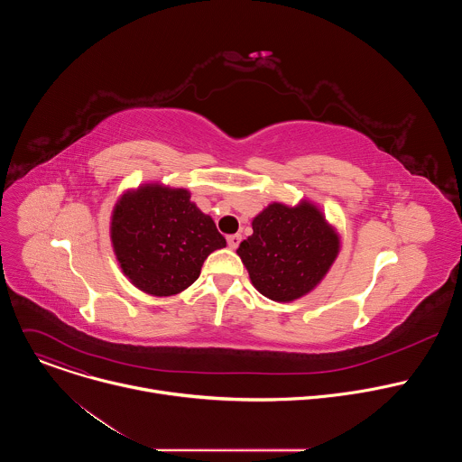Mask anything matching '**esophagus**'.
I'll use <instances>...</instances> for the list:
<instances>
[{"mask_svg": "<svg viewBox=\"0 0 462 462\" xmlns=\"http://www.w3.org/2000/svg\"><path fill=\"white\" fill-rule=\"evenodd\" d=\"M226 241H228V246L236 250L239 246V243H241V236L239 234H232V236L226 237Z\"/></svg>", "mask_w": 462, "mask_h": 462, "instance_id": "34e87169", "label": "esophagus"}]
</instances>
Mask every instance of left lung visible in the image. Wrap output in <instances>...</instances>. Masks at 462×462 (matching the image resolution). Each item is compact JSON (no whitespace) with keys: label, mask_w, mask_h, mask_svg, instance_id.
I'll return each instance as SVG.
<instances>
[{"label":"left lung","mask_w":462,"mask_h":462,"mask_svg":"<svg viewBox=\"0 0 462 462\" xmlns=\"http://www.w3.org/2000/svg\"><path fill=\"white\" fill-rule=\"evenodd\" d=\"M252 230L237 254L252 285L274 301H292L312 291L340 248L338 236L310 203L269 205L254 217Z\"/></svg>","instance_id":"obj_1"}]
</instances>
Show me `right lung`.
Instances as JSON below:
<instances>
[{"instance_id": "right-lung-1", "label": "right lung", "mask_w": 462, "mask_h": 462, "mask_svg": "<svg viewBox=\"0 0 462 462\" xmlns=\"http://www.w3.org/2000/svg\"><path fill=\"white\" fill-rule=\"evenodd\" d=\"M111 241L124 274L141 291L171 296L201 274L205 259L226 239L188 189L159 184L124 193L113 210Z\"/></svg>"}]
</instances>
